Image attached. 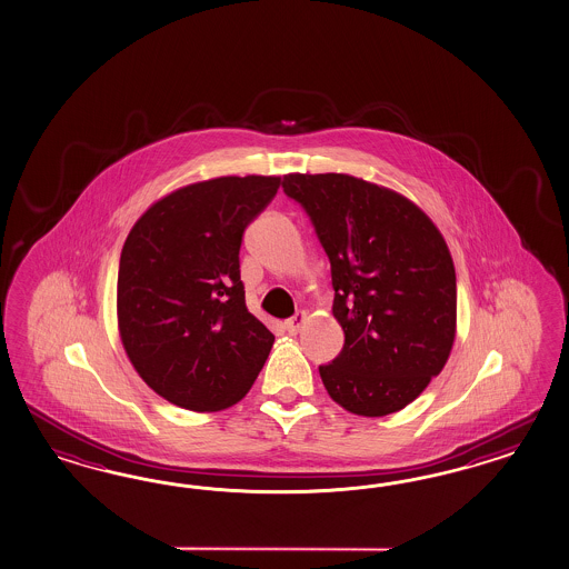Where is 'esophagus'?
I'll return each mask as SVG.
<instances>
[{"label":"esophagus","mask_w":569,"mask_h":569,"mask_svg":"<svg viewBox=\"0 0 569 569\" xmlns=\"http://www.w3.org/2000/svg\"><path fill=\"white\" fill-rule=\"evenodd\" d=\"M306 320H308V313L306 311H297L292 318L284 320V328H287L289 335H295V332H299V328L303 326Z\"/></svg>","instance_id":"1"}]
</instances>
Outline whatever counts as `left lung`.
Instances as JSON below:
<instances>
[{
    "mask_svg": "<svg viewBox=\"0 0 569 569\" xmlns=\"http://www.w3.org/2000/svg\"><path fill=\"white\" fill-rule=\"evenodd\" d=\"M282 189L330 260L345 345L320 366L328 395L366 418L403 409L455 341V268L439 228L406 197L349 174H287Z\"/></svg>",
    "mask_w": 569,
    "mask_h": 569,
    "instance_id": "8db88e82",
    "label": "left lung"
}]
</instances>
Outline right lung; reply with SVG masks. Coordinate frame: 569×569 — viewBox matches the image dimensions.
<instances>
[{
    "instance_id": "1",
    "label": "right lung",
    "mask_w": 569,
    "mask_h": 569,
    "mask_svg": "<svg viewBox=\"0 0 569 569\" xmlns=\"http://www.w3.org/2000/svg\"><path fill=\"white\" fill-rule=\"evenodd\" d=\"M280 177H220L156 201L124 241L118 330L134 370L191 411L234 406L256 382L274 335L249 313L239 251Z\"/></svg>"
}]
</instances>
